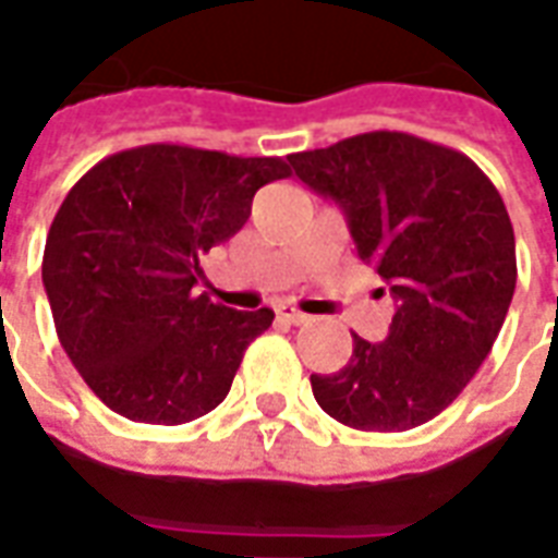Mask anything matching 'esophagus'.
I'll return each mask as SVG.
<instances>
[{
	"mask_svg": "<svg viewBox=\"0 0 558 558\" xmlns=\"http://www.w3.org/2000/svg\"><path fill=\"white\" fill-rule=\"evenodd\" d=\"M278 316L280 319H287L292 326H304V323H311V316L302 314L299 307H292V304H278Z\"/></svg>",
	"mask_w": 558,
	"mask_h": 558,
	"instance_id": "1",
	"label": "esophagus"
}]
</instances>
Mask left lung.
Segmentation results:
<instances>
[{"label":"left lung","mask_w":558,"mask_h":558,"mask_svg":"<svg viewBox=\"0 0 558 558\" xmlns=\"http://www.w3.org/2000/svg\"><path fill=\"white\" fill-rule=\"evenodd\" d=\"M287 160L343 208L355 251L398 304L383 343L352 335L350 362L311 376L316 403L355 430L436 418L490 355L514 295V227L502 196L463 151L400 131Z\"/></svg>","instance_id":"1"}]
</instances>
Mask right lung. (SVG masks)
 Here are the masks:
<instances>
[{"mask_svg":"<svg viewBox=\"0 0 558 558\" xmlns=\"http://www.w3.org/2000/svg\"><path fill=\"white\" fill-rule=\"evenodd\" d=\"M280 158L151 143L98 160L56 211L41 278L56 335L86 386L140 424H184L227 398L275 311L196 295L199 259L251 218Z\"/></svg>","mask_w":558,"mask_h":558,"instance_id":"add662e5","label":"right lung"}]
</instances>
